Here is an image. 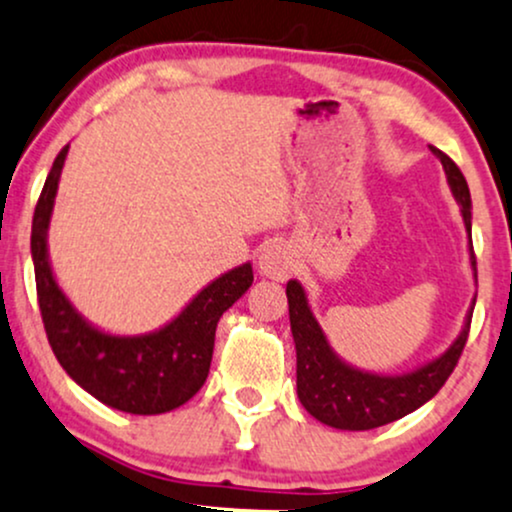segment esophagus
Instances as JSON below:
<instances>
[{"label": "esophagus", "mask_w": 512, "mask_h": 512, "mask_svg": "<svg viewBox=\"0 0 512 512\" xmlns=\"http://www.w3.org/2000/svg\"><path fill=\"white\" fill-rule=\"evenodd\" d=\"M257 269L262 276L274 281H284L293 272V252L286 243L264 245L260 257H257Z\"/></svg>", "instance_id": "1"}]
</instances>
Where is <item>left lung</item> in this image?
<instances>
[{"label": "left lung", "instance_id": "left-lung-1", "mask_svg": "<svg viewBox=\"0 0 512 512\" xmlns=\"http://www.w3.org/2000/svg\"><path fill=\"white\" fill-rule=\"evenodd\" d=\"M431 151L443 163L452 197L460 204L464 231L469 238V262H472V274L477 279V260H474L472 250V197H469L467 180L460 168L452 163V158L436 146H431ZM286 298H289L291 334L293 344H296L298 399L305 411L315 416L320 424L339 428V431H370V428L392 424L436 397L455 370L457 358L467 344L469 322H472L474 303H477V296H474L467 315H464L462 332L443 354L409 373L383 375L351 366L332 349L325 330L310 310L308 293L301 281L291 279L286 284Z\"/></svg>", "mask_w": 512, "mask_h": 512}]
</instances>
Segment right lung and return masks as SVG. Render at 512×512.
I'll return each mask as SVG.
<instances>
[{
	"instance_id": "add662e5",
	"label": "right lung",
	"mask_w": 512,
	"mask_h": 512,
	"mask_svg": "<svg viewBox=\"0 0 512 512\" xmlns=\"http://www.w3.org/2000/svg\"><path fill=\"white\" fill-rule=\"evenodd\" d=\"M69 144L52 163L33 214L31 257L40 315L60 366L88 395L127 414H166L192 399L209 375L216 325L252 286V264L221 274L173 320L144 334H113L88 322L57 284L48 231Z\"/></svg>"
}]
</instances>
